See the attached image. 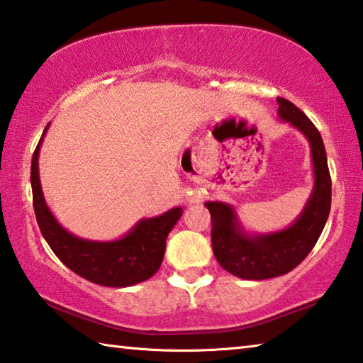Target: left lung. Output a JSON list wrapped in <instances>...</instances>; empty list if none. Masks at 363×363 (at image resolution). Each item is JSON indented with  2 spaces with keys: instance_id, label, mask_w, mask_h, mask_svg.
<instances>
[{
  "instance_id": "obj_1",
  "label": "left lung",
  "mask_w": 363,
  "mask_h": 363,
  "mask_svg": "<svg viewBox=\"0 0 363 363\" xmlns=\"http://www.w3.org/2000/svg\"><path fill=\"white\" fill-rule=\"evenodd\" d=\"M278 116L306 138L311 149L314 184L311 195L291 225L268 233H250L233 204L206 201L213 230V252L219 265L236 278L262 281L292 272L306 259L325 227L332 204V179L320 133L301 111L284 98H276Z\"/></svg>"
}]
</instances>
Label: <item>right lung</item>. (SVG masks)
<instances>
[{
	"label": "right lung",
	"instance_id": "1",
	"mask_svg": "<svg viewBox=\"0 0 363 363\" xmlns=\"http://www.w3.org/2000/svg\"><path fill=\"white\" fill-rule=\"evenodd\" d=\"M49 125L31 159V190L39 230L54 254L71 272L95 284L106 287H130L146 281L159 272L167 238L182 216V208H171L160 216L138 220L117 240H85L68 232L45 203L39 179V150Z\"/></svg>",
	"mask_w": 363,
	"mask_h": 363
}]
</instances>
